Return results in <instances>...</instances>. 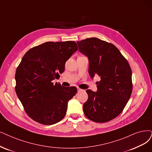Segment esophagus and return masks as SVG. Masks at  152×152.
<instances>
[{"mask_svg":"<svg viewBox=\"0 0 152 152\" xmlns=\"http://www.w3.org/2000/svg\"><path fill=\"white\" fill-rule=\"evenodd\" d=\"M77 91H80L81 90V89H80V88H77Z\"/></svg>","mask_w":152,"mask_h":152,"instance_id":"34e87169","label":"esophagus"}]
</instances>
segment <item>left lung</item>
<instances>
[{
  "mask_svg": "<svg viewBox=\"0 0 152 152\" xmlns=\"http://www.w3.org/2000/svg\"><path fill=\"white\" fill-rule=\"evenodd\" d=\"M80 52L89 60L91 78L98 75L97 91L88 89V99L83 104L88 119L105 123L118 116L132 92V70L126 59L113 44L92 37L77 41Z\"/></svg>",
  "mask_w": 152,
  "mask_h": 152,
  "instance_id": "obj_1",
  "label": "left lung"
}]
</instances>
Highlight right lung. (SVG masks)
<instances>
[{
	"instance_id": "1",
	"label": "right lung",
	"mask_w": 152,
	"mask_h": 152,
	"mask_svg": "<svg viewBox=\"0 0 152 152\" xmlns=\"http://www.w3.org/2000/svg\"><path fill=\"white\" fill-rule=\"evenodd\" d=\"M77 50L74 41L47 42L25 54L16 69L15 92L26 113L43 125L60 121L77 92L52 82L64 71L66 61Z\"/></svg>"
}]
</instances>
